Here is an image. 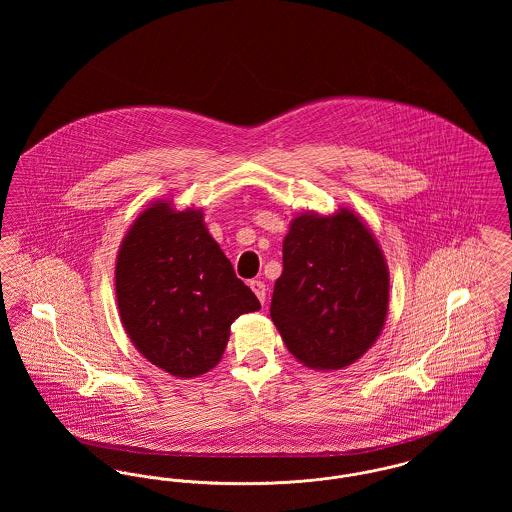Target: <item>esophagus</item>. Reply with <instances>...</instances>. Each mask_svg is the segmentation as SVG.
Returning <instances> with one entry per match:
<instances>
[{"label": "esophagus", "mask_w": 512, "mask_h": 512, "mask_svg": "<svg viewBox=\"0 0 512 512\" xmlns=\"http://www.w3.org/2000/svg\"><path fill=\"white\" fill-rule=\"evenodd\" d=\"M249 288L257 295V299L265 305V301H267V286H265V282L253 280V282H249Z\"/></svg>", "instance_id": "1"}]
</instances>
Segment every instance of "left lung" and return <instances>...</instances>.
<instances>
[{"mask_svg":"<svg viewBox=\"0 0 512 512\" xmlns=\"http://www.w3.org/2000/svg\"><path fill=\"white\" fill-rule=\"evenodd\" d=\"M270 317L301 365L340 370L378 340L390 307V270L374 234L351 209L292 220Z\"/></svg>","mask_w":512,"mask_h":512,"instance_id":"8db88e82","label":"left lung"}]
</instances>
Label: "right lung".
<instances>
[{"label": "right lung", "mask_w": 512, "mask_h": 512, "mask_svg": "<svg viewBox=\"0 0 512 512\" xmlns=\"http://www.w3.org/2000/svg\"><path fill=\"white\" fill-rule=\"evenodd\" d=\"M122 326L151 365L195 378L219 365L230 324L261 309L209 234L201 209L155 201L122 238L115 265Z\"/></svg>", "instance_id": "right-lung-1"}]
</instances>
